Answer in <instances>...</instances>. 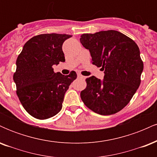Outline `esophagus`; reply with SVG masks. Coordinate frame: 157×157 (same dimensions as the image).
Masks as SVG:
<instances>
[{"instance_id": "1", "label": "esophagus", "mask_w": 157, "mask_h": 157, "mask_svg": "<svg viewBox=\"0 0 157 157\" xmlns=\"http://www.w3.org/2000/svg\"><path fill=\"white\" fill-rule=\"evenodd\" d=\"M77 77H78L79 79H81V80H84L85 79V77L82 76V75H80V74H78V75H77Z\"/></svg>"}]
</instances>
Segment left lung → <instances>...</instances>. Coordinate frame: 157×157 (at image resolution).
<instances>
[{"label":"left lung","instance_id":"8db88e82","mask_svg":"<svg viewBox=\"0 0 157 157\" xmlns=\"http://www.w3.org/2000/svg\"><path fill=\"white\" fill-rule=\"evenodd\" d=\"M80 43L91 56L92 64L101 67L104 78L86 79L81 91L82 102L91 111L111 115L130 102L140 85L143 62L140 48L133 40L115 30L83 34Z\"/></svg>","mask_w":157,"mask_h":157}]
</instances>
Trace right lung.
Segmentation results:
<instances>
[{
  "label": "right lung",
  "mask_w": 157,
  "mask_h": 157,
  "mask_svg": "<svg viewBox=\"0 0 157 157\" xmlns=\"http://www.w3.org/2000/svg\"><path fill=\"white\" fill-rule=\"evenodd\" d=\"M71 35L42 34L32 37L23 46L16 61L13 80L17 95L25 110L35 118L46 120L62 109L65 94L75 79L54 72L52 66L65 62L63 44Z\"/></svg>",
  "instance_id": "add662e5"
}]
</instances>
